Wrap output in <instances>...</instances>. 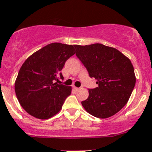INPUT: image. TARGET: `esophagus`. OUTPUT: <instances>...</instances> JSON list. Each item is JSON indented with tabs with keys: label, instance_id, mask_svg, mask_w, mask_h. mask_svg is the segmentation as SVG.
<instances>
[{
	"label": "esophagus",
	"instance_id": "esophagus-1",
	"mask_svg": "<svg viewBox=\"0 0 152 152\" xmlns=\"http://www.w3.org/2000/svg\"><path fill=\"white\" fill-rule=\"evenodd\" d=\"M74 89L76 91H78V90H80V88H78V87H74Z\"/></svg>",
	"mask_w": 152,
	"mask_h": 152
}]
</instances>
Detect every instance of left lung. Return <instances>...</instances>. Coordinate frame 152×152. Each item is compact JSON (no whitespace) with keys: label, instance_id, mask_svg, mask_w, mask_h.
Masks as SVG:
<instances>
[{"label":"left lung","instance_id":"left-lung-1","mask_svg":"<svg viewBox=\"0 0 152 152\" xmlns=\"http://www.w3.org/2000/svg\"><path fill=\"white\" fill-rule=\"evenodd\" d=\"M74 47L89 77L95 78L98 84L95 89H89V97L82 101L83 106L99 118L116 114L127 103L135 85L130 60L118 50L100 43Z\"/></svg>","mask_w":152,"mask_h":152}]
</instances>
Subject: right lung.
Returning a JSON list of instances; mask_svg holds the SVG:
<instances>
[{
    "instance_id": "right-lung-1",
    "label": "right lung",
    "mask_w": 152,
    "mask_h": 152,
    "mask_svg": "<svg viewBox=\"0 0 152 152\" xmlns=\"http://www.w3.org/2000/svg\"><path fill=\"white\" fill-rule=\"evenodd\" d=\"M74 46L53 43L37 51L20 69L15 92L21 106L39 119H47L62 109L71 87L60 84L65 63L75 54Z\"/></svg>"
}]
</instances>
